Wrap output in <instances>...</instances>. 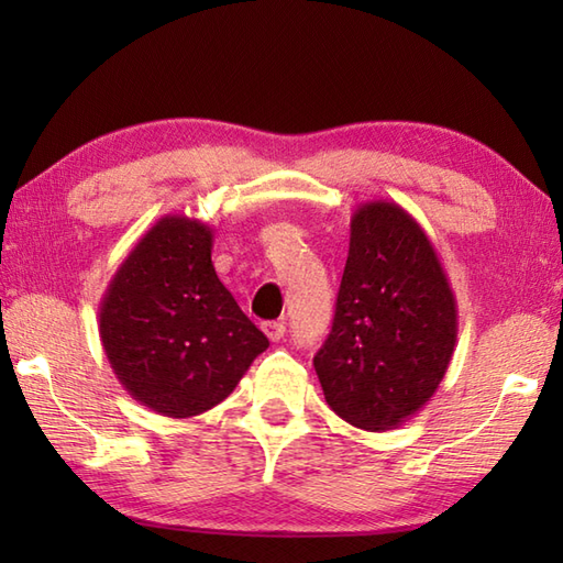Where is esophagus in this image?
<instances>
[{"mask_svg": "<svg viewBox=\"0 0 563 563\" xmlns=\"http://www.w3.org/2000/svg\"><path fill=\"white\" fill-rule=\"evenodd\" d=\"M261 329H263V333H266V336L273 343L280 341L285 336V324H283V321H266V324H263Z\"/></svg>", "mask_w": 563, "mask_h": 563, "instance_id": "obj_1", "label": "esophagus"}]
</instances>
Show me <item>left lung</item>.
<instances>
[{
	"label": "left lung",
	"mask_w": 563,
	"mask_h": 563,
	"mask_svg": "<svg viewBox=\"0 0 563 563\" xmlns=\"http://www.w3.org/2000/svg\"><path fill=\"white\" fill-rule=\"evenodd\" d=\"M457 343V302L423 227L397 202L369 200L351 246L331 333L314 355L343 421L389 430L433 397Z\"/></svg>",
	"instance_id": "1"
}]
</instances>
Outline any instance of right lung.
I'll return each instance as SVG.
<instances>
[{"label": "right lung", "instance_id": "obj_1", "mask_svg": "<svg viewBox=\"0 0 563 563\" xmlns=\"http://www.w3.org/2000/svg\"><path fill=\"white\" fill-rule=\"evenodd\" d=\"M210 256L208 224L164 214L118 266L99 307L118 382L162 416L188 418L218 406L268 349Z\"/></svg>", "mask_w": 563, "mask_h": 563}]
</instances>
